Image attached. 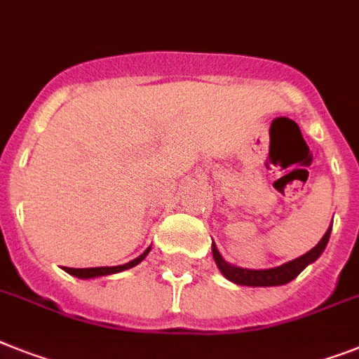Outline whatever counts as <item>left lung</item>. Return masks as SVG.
<instances>
[{
  "label": "left lung",
  "mask_w": 359,
  "mask_h": 359,
  "mask_svg": "<svg viewBox=\"0 0 359 359\" xmlns=\"http://www.w3.org/2000/svg\"><path fill=\"white\" fill-rule=\"evenodd\" d=\"M330 231L332 226L328 227V231L323 235V238L319 240V244L316 248L304 253L303 257L299 259H293L290 262L283 266H277V268L269 269H245L238 268V266H233L229 262L222 259L220 251L216 250V244L212 242V257H215V262L218 266L224 277L229 280H233L235 284H242V286H280V284H288L290 280H293L297 277L308 264H312L313 260H318L319 255L325 251L328 244V238H330Z\"/></svg>",
  "instance_id": "8db88e82"
}]
</instances>
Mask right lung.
Instances as JSON below:
<instances>
[{
  "mask_svg": "<svg viewBox=\"0 0 359 359\" xmlns=\"http://www.w3.org/2000/svg\"><path fill=\"white\" fill-rule=\"evenodd\" d=\"M150 251L148 248L143 255H139L137 259L130 260L128 264H123V266H104V268H64L69 275L73 277H79V279H95V277H104V275H111V273H119V271H124V269H130L133 266H137L141 260L144 259Z\"/></svg>",
  "mask_w": 359,
  "mask_h": 359,
  "instance_id": "right-lung-1",
  "label": "right lung"
}]
</instances>
